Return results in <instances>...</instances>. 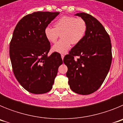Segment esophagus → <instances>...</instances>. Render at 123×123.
Instances as JSON below:
<instances>
[{"label": "esophagus", "instance_id": "1", "mask_svg": "<svg viewBox=\"0 0 123 123\" xmlns=\"http://www.w3.org/2000/svg\"><path fill=\"white\" fill-rule=\"evenodd\" d=\"M61 56H62V60H63V58H64V55H61Z\"/></svg>", "mask_w": 123, "mask_h": 123}]
</instances>
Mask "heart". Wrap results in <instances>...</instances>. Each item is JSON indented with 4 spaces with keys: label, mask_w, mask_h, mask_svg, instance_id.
<instances>
[{
    "label": "heart",
    "mask_w": 123,
    "mask_h": 123,
    "mask_svg": "<svg viewBox=\"0 0 123 123\" xmlns=\"http://www.w3.org/2000/svg\"><path fill=\"white\" fill-rule=\"evenodd\" d=\"M54 28L47 26L44 29L46 39L51 43H55L61 34L62 39L52 47L54 52L65 54L71 44L76 45L81 42L86 35L87 29V23L81 18L64 16L54 23Z\"/></svg>",
    "instance_id": "b5f03b06"
}]
</instances>
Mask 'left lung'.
I'll return each instance as SVG.
<instances>
[{
    "label": "left lung",
    "mask_w": 123,
    "mask_h": 123,
    "mask_svg": "<svg viewBox=\"0 0 123 123\" xmlns=\"http://www.w3.org/2000/svg\"><path fill=\"white\" fill-rule=\"evenodd\" d=\"M87 23L83 39L64 57L68 67L67 76L73 92L89 95L98 89L106 78L112 60L111 43L103 25L89 14L79 13ZM76 56H79L75 59Z\"/></svg>",
    "instance_id": "8db88e82"
}]
</instances>
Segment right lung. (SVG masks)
Instances as JSON below:
<instances>
[{"label": "right lung", "mask_w": 123, "mask_h": 123, "mask_svg": "<svg viewBox=\"0 0 123 123\" xmlns=\"http://www.w3.org/2000/svg\"><path fill=\"white\" fill-rule=\"evenodd\" d=\"M58 14L49 12L28 14L14 29L9 47L13 71L21 86L32 94L49 92L63 63L58 52L47 55L50 43L44 34L45 28Z\"/></svg>", "instance_id": "right-lung-1"}]
</instances>
